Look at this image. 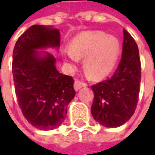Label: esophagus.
Listing matches in <instances>:
<instances>
[{"label": "esophagus", "instance_id": "34e87169", "mask_svg": "<svg viewBox=\"0 0 155 155\" xmlns=\"http://www.w3.org/2000/svg\"><path fill=\"white\" fill-rule=\"evenodd\" d=\"M85 86H87V84H85V83H83V82L78 80V79H76V80H75L74 89L76 90V91H78V90L81 89L82 87H85Z\"/></svg>", "mask_w": 155, "mask_h": 155}]
</instances>
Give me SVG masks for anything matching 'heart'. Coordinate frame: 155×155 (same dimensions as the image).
Listing matches in <instances>:
<instances>
[{"instance_id":"1","label":"heart","mask_w":155,"mask_h":155,"mask_svg":"<svg viewBox=\"0 0 155 155\" xmlns=\"http://www.w3.org/2000/svg\"><path fill=\"white\" fill-rule=\"evenodd\" d=\"M120 45L116 38L103 32H84L71 41L70 50L64 52L72 66L78 58H84V67L95 78H101L113 71L119 56Z\"/></svg>"}]
</instances>
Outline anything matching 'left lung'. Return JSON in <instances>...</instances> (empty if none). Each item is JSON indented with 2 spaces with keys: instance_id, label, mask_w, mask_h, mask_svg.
Segmentation results:
<instances>
[{
  "instance_id": "left-lung-1",
  "label": "left lung",
  "mask_w": 155,
  "mask_h": 155,
  "mask_svg": "<svg viewBox=\"0 0 155 155\" xmlns=\"http://www.w3.org/2000/svg\"><path fill=\"white\" fill-rule=\"evenodd\" d=\"M122 59L110 78L91 86L94 100L91 114L107 128H116L134 115L139 99L141 65L133 37L123 30Z\"/></svg>"
}]
</instances>
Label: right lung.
I'll use <instances>...</instances> for the list:
<instances>
[{
  "mask_svg": "<svg viewBox=\"0 0 155 155\" xmlns=\"http://www.w3.org/2000/svg\"><path fill=\"white\" fill-rule=\"evenodd\" d=\"M60 33L50 26L33 25L21 34L13 51L12 72L18 104L35 128L51 130L65 119L76 95L72 77L57 71L51 54L36 51L59 47Z\"/></svg>",
  "mask_w": 155,
  "mask_h": 155,
  "instance_id": "1",
  "label": "right lung"
}]
</instances>
